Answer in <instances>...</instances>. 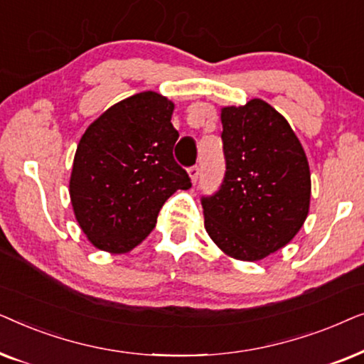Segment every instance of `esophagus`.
Segmentation results:
<instances>
[{
	"mask_svg": "<svg viewBox=\"0 0 364 364\" xmlns=\"http://www.w3.org/2000/svg\"><path fill=\"white\" fill-rule=\"evenodd\" d=\"M188 176H191L192 182H197L198 176H200V167H198V166H192V167H188Z\"/></svg>",
	"mask_w": 364,
	"mask_h": 364,
	"instance_id": "esophagus-1",
	"label": "esophagus"
}]
</instances>
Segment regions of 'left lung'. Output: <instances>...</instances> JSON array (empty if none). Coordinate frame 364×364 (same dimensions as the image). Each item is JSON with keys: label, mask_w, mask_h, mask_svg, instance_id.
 <instances>
[{"label": "left lung", "mask_w": 364, "mask_h": 364, "mask_svg": "<svg viewBox=\"0 0 364 364\" xmlns=\"http://www.w3.org/2000/svg\"><path fill=\"white\" fill-rule=\"evenodd\" d=\"M225 176L200 198L205 230L227 255L257 262L285 247L310 207V167L287 119L262 99L222 109Z\"/></svg>", "instance_id": "obj_1"}]
</instances>
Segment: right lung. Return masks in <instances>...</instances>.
Here are the masks:
<instances>
[{"label":"right lung","instance_id":"1","mask_svg":"<svg viewBox=\"0 0 364 364\" xmlns=\"http://www.w3.org/2000/svg\"><path fill=\"white\" fill-rule=\"evenodd\" d=\"M172 111L161 94L139 92L109 107L79 141L69 193L94 247L132 250L156 227L167 198L192 187L172 154L178 139Z\"/></svg>","mask_w":364,"mask_h":364}]
</instances>
